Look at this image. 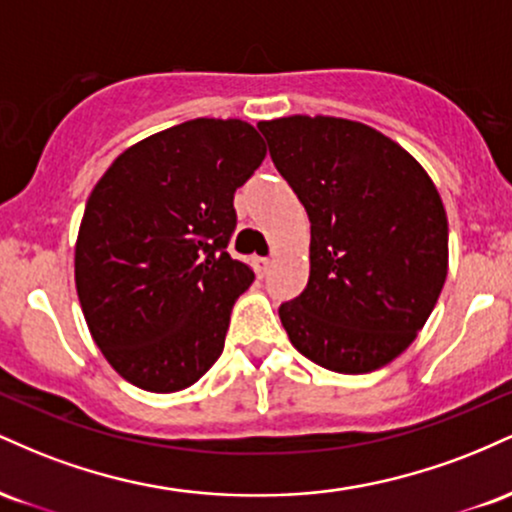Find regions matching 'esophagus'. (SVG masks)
<instances>
[{
	"mask_svg": "<svg viewBox=\"0 0 512 512\" xmlns=\"http://www.w3.org/2000/svg\"><path fill=\"white\" fill-rule=\"evenodd\" d=\"M269 264H272V260H269V257H252V267H255V272L260 274V276L267 274Z\"/></svg>",
	"mask_w": 512,
	"mask_h": 512,
	"instance_id": "esophagus-1",
	"label": "esophagus"
}]
</instances>
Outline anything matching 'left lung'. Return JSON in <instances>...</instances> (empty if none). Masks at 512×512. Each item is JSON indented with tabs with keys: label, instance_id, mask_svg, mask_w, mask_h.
Segmentation results:
<instances>
[{
	"label": "left lung",
	"instance_id": "8db88e82",
	"mask_svg": "<svg viewBox=\"0 0 512 512\" xmlns=\"http://www.w3.org/2000/svg\"><path fill=\"white\" fill-rule=\"evenodd\" d=\"M310 219V279L281 303L291 344L334 373H370L414 342L448 274V219L426 170L361 122H260Z\"/></svg>",
	"mask_w": 512,
	"mask_h": 512
}]
</instances>
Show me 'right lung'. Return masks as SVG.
Listing matches in <instances>:
<instances>
[{"label":"right lung","mask_w":512,"mask_h":512,"mask_svg":"<svg viewBox=\"0 0 512 512\" xmlns=\"http://www.w3.org/2000/svg\"><path fill=\"white\" fill-rule=\"evenodd\" d=\"M267 146L243 120L182 122L129 146L93 187L74 276L98 349L149 392L195 385L255 279L228 255L233 195Z\"/></svg>","instance_id":"right-lung-1"}]
</instances>
